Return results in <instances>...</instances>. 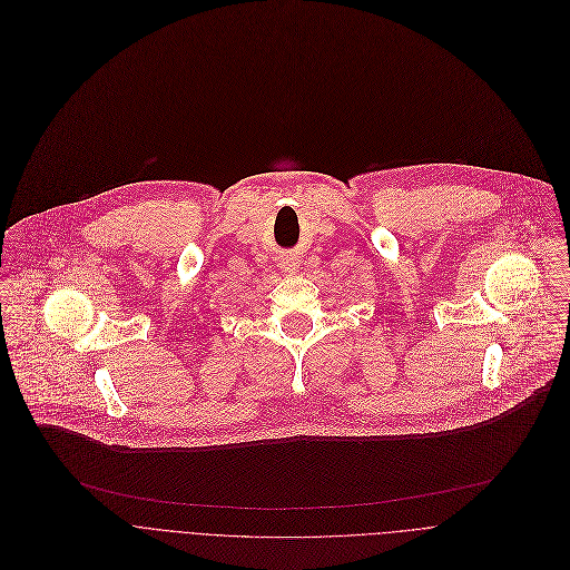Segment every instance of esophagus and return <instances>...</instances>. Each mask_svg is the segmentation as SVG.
<instances>
[{
  "instance_id": "34e87169",
  "label": "esophagus",
  "mask_w": 570,
  "mask_h": 570,
  "mask_svg": "<svg viewBox=\"0 0 570 570\" xmlns=\"http://www.w3.org/2000/svg\"><path fill=\"white\" fill-rule=\"evenodd\" d=\"M278 265H281L283 272H296V261L292 256H283Z\"/></svg>"
}]
</instances>
